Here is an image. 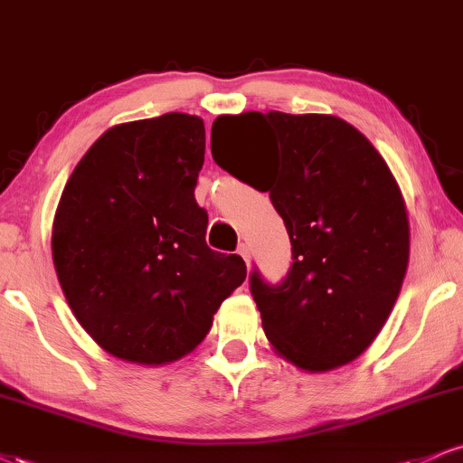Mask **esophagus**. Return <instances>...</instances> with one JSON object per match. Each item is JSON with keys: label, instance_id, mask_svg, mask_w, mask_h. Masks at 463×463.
Listing matches in <instances>:
<instances>
[{"label": "esophagus", "instance_id": "obj_1", "mask_svg": "<svg viewBox=\"0 0 463 463\" xmlns=\"http://www.w3.org/2000/svg\"><path fill=\"white\" fill-rule=\"evenodd\" d=\"M237 252L241 254V259H243V261H246V265H250V248L246 246V243H241V246L237 248Z\"/></svg>", "mask_w": 463, "mask_h": 463}]
</instances>
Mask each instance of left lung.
Segmentation results:
<instances>
[{"label": "left lung", "instance_id": "left-lung-1", "mask_svg": "<svg viewBox=\"0 0 463 463\" xmlns=\"http://www.w3.org/2000/svg\"><path fill=\"white\" fill-rule=\"evenodd\" d=\"M265 128L275 172L252 184L269 191L291 241L289 272L269 285L254 269L250 291L276 353L307 372L350 364L374 342L401 294L409 263L405 200L390 167L357 128L333 115H224L211 152L228 174L215 131Z\"/></svg>", "mask_w": 463, "mask_h": 463}]
</instances>
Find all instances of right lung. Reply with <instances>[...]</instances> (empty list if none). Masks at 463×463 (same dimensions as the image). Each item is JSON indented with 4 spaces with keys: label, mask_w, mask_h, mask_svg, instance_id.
<instances>
[{
    "label": "right lung",
    "mask_w": 463,
    "mask_h": 463,
    "mask_svg": "<svg viewBox=\"0 0 463 463\" xmlns=\"http://www.w3.org/2000/svg\"><path fill=\"white\" fill-rule=\"evenodd\" d=\"M204 121L167 113L106 130L69 176L52 257L76 320L113 357L161 365L191 353L246 280L206 246L194 189Z\"/></svg>",
    "instance_id": "obj_1"
}]
</instances>
